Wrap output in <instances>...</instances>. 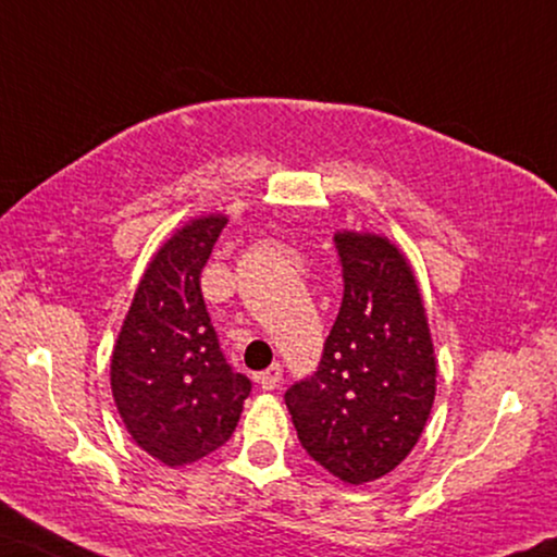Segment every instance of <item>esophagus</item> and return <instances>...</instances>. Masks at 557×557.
Returning a JSON list of instances; mask_svg holds the SVG:
<instances>
[{
  "instance_id": "1",
  "label": "esophagus",
  "mask_w": 557,
  "mask_h": 557,
  "mask_svg": "<svg viewBox=\"0 0 557 557\" xmlns=\"http://www.w3.org/2000/svg\"><path fill=\"white\" fill-rule=\"evenodd\" d=\"M257 380H259V385H262L264 391H274L280 385V380H283V368H280V364L274 362L264 372H259Z\"/></svg>"
}]
</instances>
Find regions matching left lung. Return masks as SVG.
Listing matches in <instances>:
<instances>
[{"instance_id": "left-lung-1", "label": "left lung", "mask_w": 557, "mask_h": 557, "mask_svg": "<svg viewBox=\"0 0 557 557\" xmlns=\"http://www.w3.org/2000/svg\"><path fill=\"white\" fill-rule=\"evenodd\" d=\"M342 308L313 375L285 391L302 449L344 483L391 473L419 442L436 362L406 257L375 234L334 236Z\"/></svg>"}]
</instances>
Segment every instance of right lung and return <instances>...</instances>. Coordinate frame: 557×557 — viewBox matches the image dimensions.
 Segmentation results:
<instances>
[{"instance_id":"obj_1","label":"right lung","mask_w":557,"mask_h":557,"mask_svg":"<svg viewBox=\"0 0 557 557\" xmlns=\"http://www.w3.org/2000/svg\"><path fill=\"white\" fill-rule=\"evenodd\" d=\"M226 223V215L197 218L161 246L112 351V398L123 424L169 468L226 445L251 393V380L223 357L200 290Z\"/></svg>"}]
</instances>
